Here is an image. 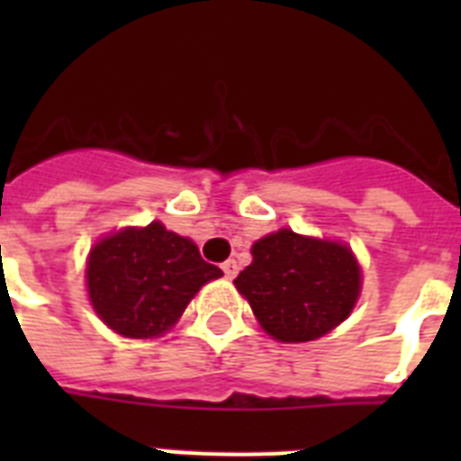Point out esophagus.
<instances>
[{"label":"esophagus","instance_id":"1","mask_svg":"<svg viewBox=\"0 0 461 461\" xmlns=\"http://www.w3.org/2000/svg\"><path fill=\"white\" fill-rule=\"evenodd\" d=\"M222 273L227 280H234L239 273V266H237V260H227V263H222Z\"/></svg>","mask_w":461,"mask_h":461}]
</instances>
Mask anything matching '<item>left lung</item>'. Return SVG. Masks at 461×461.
<instances>
[{
	"instance_id": "8db88e82",
	"label": "left lung",
	"mask_w": 461,
	"mask_h": 461,
	"mask_svg": "<svg viewBox=\"0 0 461 461\" xmlns=\"http://www.w3.org/2000/svg\"><path fill=\"white\" fill-rule=\"evenodd\" d=\"M251 256L234 285L273 339H318L357 306L361 267L347 244L280 230L258 239Z\"/></svg>"
}]
</instances>
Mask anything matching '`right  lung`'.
Here are the masks:
<instances>
[{"label": "right lung", "instance_id": "add662e5", "mask_svg": "<svg viewBox=\"0 0 461 461\" xmlns=\"http://www.w3.org/2000/svg\"><path fill=\"white\" fill-rule=\"evenodd\" d=\"M222 270L198 246L162 222L124 227L90 249L86 266L90 303L117 335L150 339L179 321L195 292Z\"/></svg>", "mask_w": 461, "mask_h": 461}]
</instances>
